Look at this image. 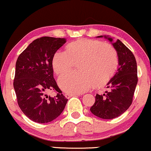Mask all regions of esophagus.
<instances>
[{
  "label": "esophagus",
  "instance_id": "obj_1",
  "mask_svg": "<svg viewBox=\"0 0 151 151\" xmlns=\"http://www.w3.org/2000/svg\"><path fill=\"white\" fill-rule=\"evenodd\" d=\"M81 94H70V93H66L65 95V96L66 98H71V97H73V96H80Z\"/></svg>",
  "mask_w": 151,
  "mask_h": 151
}]
</instances>
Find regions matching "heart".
Listing matches in <instances>:
<instances>
[{
	"mask_svg": "<svg viewBox=\"0 0 151 151\" xmlns=\"http://www.w3.org/2000/svg\"><path fill=\"white\" fill-rule=\"evenodd\" d=\"M78 64L80 72L68 74L58 83L65 92L80 94L94 86L105 87L114 77L118 67V57L112 46L97 40L81 38L65 47V53L56 51L52 58L53 70L63 75Z\"/></svg>",
	"mask_w": 151,
	"mask_h": 151,
	"instance_id": "1",
	"label": "heart"
}]
</instances>
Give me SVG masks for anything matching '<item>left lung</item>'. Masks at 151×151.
Returning a JSON list of instances; mask_svg holds the SVG:
<instances>
[{"mask_svg":"<svg viewBox=\"0 0 151 151\" xmlns=\"http://www.w3.org/2000/svg\"><path fill=\"white\" fill-rule=\"evenodd\" d=\"M102 35L98 37H102ZM110 42L112 38L104 36ZM118 56V69L107 84L109 91L95 96V102L90 110L95 116L103 119L118 117L127 111L132 103L137 77V66L132 52L121 40L113 43Z\"/></svg>","mask_w":151,"mask_h":151,"instance_id":"left-lung-1","label":"left lung"}]
</instances>
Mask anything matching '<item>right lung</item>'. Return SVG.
Listing matches in <instances>:
<instances>
[{
	"label": "right lung",
	"mask_w": 151,
	"mask_h": 151,
	"mask_svg": "<svg viewBox=\"0 0 151 151\" xmlns=\"http://www.w3.org/2000/svg\"><path fill=\"white\" fill-rule=\"evenodd\" d=\"M65 42V38H37L17 58L13 83L17 102L23 113L36 123L56 119L68 100L53 78L52 67L53 54ZM50 90L57 93L54 97L46 95Z\"/></svg>",
	"instance_id": "obj_1"
}]
</instances>
